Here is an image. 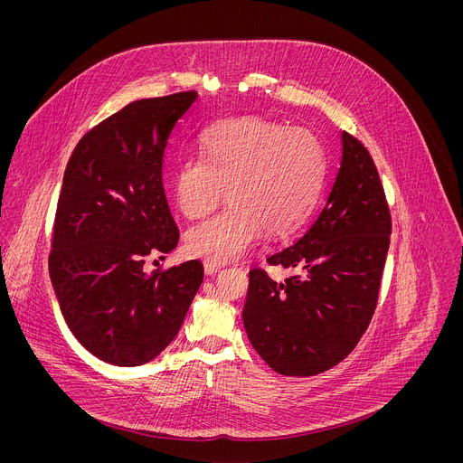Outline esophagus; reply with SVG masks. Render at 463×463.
<instances>
[{
    "label": "esophagus",
    "instance_id": "obj_1",
    "mask_svg": "<svg viewBox=\"0 0 463 463\" xmlns=\"http://www.w3.org/2000/svg\"><path fill=\"white\" fill-rule=\"evenodd\" d=\"M205 275H216V273H220V269H222V266L220 263H216V261H205Z\"/></svg>",
    "mask_w": 463,
    "mask_h": 463
}]
</instances>
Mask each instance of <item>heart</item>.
I'll list each match as a JSON object with an SVG mask.
<instances>
[{"mask_svg":"<svg viewBox=\"0 0 463 463\" xmlns=\"http://www.w3.org/2000/svg\"><path fill=\"white\" fill-rule=\"evenodd\" d=\"M203 157L179 161L172 174L174 200L188 220L220 216L186 234V250L211 261L241 256L266 232L293 234L311 214L324 181V148L304 126L245 115L225 118L202 136Z\"/></svg>","mask_w":463,"mask_h":463,"instance_id":"obj_1","label":"heart"}]
</instances>
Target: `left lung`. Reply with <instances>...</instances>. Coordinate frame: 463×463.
Listing matches in <instances>:
<instances>
[{"label": "left lung", "mask_w": 463, "mask_h": 463, "mask_svg": "<svg viewBox=\"0 0 463 463\" xmlns=\"http://www.w3.org/2000/svg\"><path fill=\"white\" fill-rule=\"evenodd\" d=\"M343 157L311 227L268 258L295 275L249 271L243 324L275 372L307 377L339 364L366 332L379 298L392 218L366 146L343 131Z\"/></svg>", "instance_id": "8db88e82"}]
</instances>
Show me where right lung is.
Wrapping results in <instances>:
<instances>
[{
  "label": "right lung",
  "instance_id": "obj_1",
  "mask_svg": "<svg viewBox=\"0 0 463 463\" xmlns=\"http://www.w3.org/2000/svg\"><path fill=\"white\" fill-rule=\"evenodd\" d=\"M195 91L124 106L79 141L52 225L49 275L71 334L104 363L139 366L177 335L203 282L202 261L145 271L179 240L163 161Z\"/></svg>",
  "mask_w": 463,
  "mask_h": 463
}]
</instances>
